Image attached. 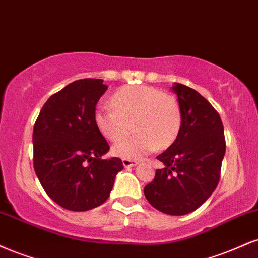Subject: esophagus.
Wrapping results in <instances>:
<instances>
[{
	"mask_svg": "<svg viewBox=\"0 0 258 258\" xmlns=\"http://www.w3.org/2000/svg\"><path fill=\"white\" fill-rule=\"evenodd\" d=\"M123 167H135L138 164V161L136 160H130V159H122Z\"/></svg>",
	"mask_w": 258,
	"mask_h": 258,
	"instance_id": "esophagus-1",
	"label": "esophagus"
}]
</instances>
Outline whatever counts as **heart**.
I'll list each match as a JSON object with an SVG mask.
<instances>
[{
  "label": "heart",
  "instance_id": "obj_1",
  "mask_svg": "<svg viewBox=\"0 0 258 258\" xmlns=\"http://www.w3.org/2000/svg\"><path fill=\"white\" fill-rule=\"evenodd\" d=\"M109 107H98L94 120L108 141L116 142L131 132L132 137L117 142L113 154L135 160L155 149L170 147L181 128V109L174 96L147 85L125 86L111 97Z\"/></svg>",
  "mask_w": 258,
  "mask_h": 258
}]
</instances>
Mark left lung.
<instances>
[{
    "mask_svg": "<svg viewBox=\"0 0 258 258\" xmlns=\"http://www.w3.org/2000/svg\"><path fill=\"white\" fill-rule=\"evenodd\" d=\"M172 89L181 109V128L175 142L156 157L164 168L156 169L144 195L160 212L185 215L218 186L226 142L221 117L203 96L179 83Z\"/></svg>",
    "mask_w": 258,
    "mask_h": 258,
    "instance_id": "obj_1",
    "label": "left lung"
}]
</instances>
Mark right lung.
<instances>
[{"mask_svg":"<svg viewBox=\"0 0 258 258\" xmlns=\"http://www.w3.org/2000/svg\"><path fill=\"white\" fill-rule=\"evenodd\" d=\"M108 89L102 79H79L49 97L33 128V167L58 206L86 212L103 204L122 170L119 157L103 160L109 144L94 115Z\"/></svg>","mask_w":258,"mask_h":258,"instance_id":"right-lung-1","label":"right lung"}]
</instances>
